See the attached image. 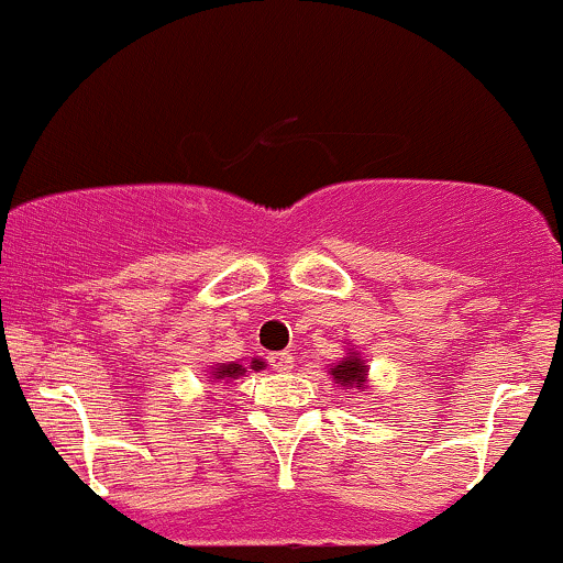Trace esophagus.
<instances>
[{"mask_svg": "<svg viewBox=\"0 0 563 563\" xmlns=\"http://www.w3.org/2000/svg\"><path fill=\"white\" fill-rule=\"evenodd\" d=\"M271 366H274L276 372H292L295 355L287 353V350H284V353H274L271 355Z\"/></svg>", "mask_w": 563, "mask_h": 563, "instance_id": "obj_1", "label": "esophagus"}]
</instances>
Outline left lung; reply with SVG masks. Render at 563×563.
Wrapping results in <instances>:
<instances>
[{
  "mask_svg": "<svg viewBox=\"0 0 563 563\" xmlns=\"http://www.w3.org/2000/svg\"><path fill=\"white\" fill-rule=\"evenodd\" d=\"M329 376H332L336 387L368 393V366L366 361H363V355L355 350V345H350L345 350V358L336 361L334 366L329 368Z\"/></svg>",
  "mask_w": 563,
  "mask_h": 563,
  "instance_id": "8db88e82",
  "label": "left lung"
}]
</instances>
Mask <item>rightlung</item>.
Returning <instances> with one entry per match:
<instances>
[{"label":"right lung","instance_id":"1","mask_svg":"<svg viewBox=\"0 0 563 563\" xmlns=\"http://www.w3.org/2000/svg\"><path fill=\"white\" fill-rule=\"evenodd\" d=\"M266 368V361L263 358H253L247 363L242 361H227V363H213L210 366V374H208V385H213L216 382H231V379H240V376H244L247 372H263Z\"/></svg>","mask_w":563,"mask_h":563}]
</instances>
